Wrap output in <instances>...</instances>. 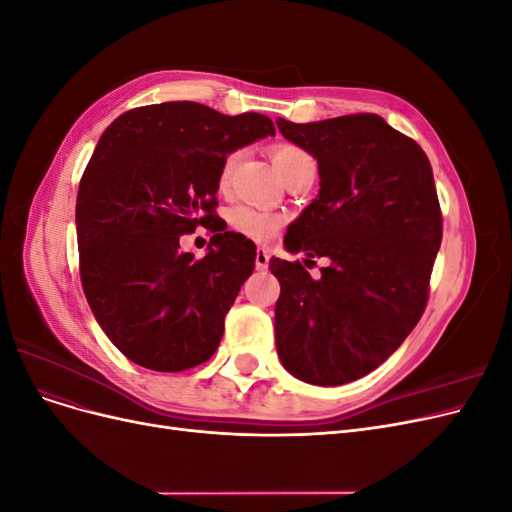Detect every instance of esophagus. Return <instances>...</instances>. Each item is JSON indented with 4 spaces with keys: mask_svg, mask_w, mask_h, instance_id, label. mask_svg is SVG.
Listing matches in <instances>:
<instances>
[{
    "mask_svg": "<svg viewBox=\"0 0 512 512\" xmlns=\"http://www.w3.org/2000/svg\"><path fill=\"white\" fill-rule=\"evenodd\" d=\"M269 252L265 250V247H258L256 250V269L258 271H267V267H269Z\"/></svg>",
    "mask_w": 512,
    "mask_h": 512,
    "instance_id": "34e87169",
    "label": "esophagus"
}]
</instances>
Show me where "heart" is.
I'll return each mask as SVG.
<instances>
[{
	"instance_id": "heart-1",
	"label": "heart",
	"mask_w": 512,
	"mask_h": 512,
	"mask_svg": "<svg viewBox=\"0 0 512 512\" xmlns=\"http://www.w3.org/2000/svg\"><path fill=\"white\" fill-rule=\"evenodd\" d=\"M239 162H241L239 149L226 153V158L222 160V166H220V177H218L222 190L230 188ZM273 162H275V168L280 170L284 181L294 173H299V170L305 166H316L314 158L309 156L303 147L292 145V143H277L273 147ZM228 222L232 228L243 232L245 237L256 239V241H271L277 232H280L284 218L282 215L271 213L267 209H258L252 205H235L228 211Z\"/></svg>"
}]
</instances>
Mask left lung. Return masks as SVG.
Returning a JSON list of instances; mask_svg holds the SVG:
<instances>
[{"label": "left lung", "instance_id": "obj_1", "mask_svg": "<svg viewBox=\"0 0 512 512\" xmlns=\"http://www.w3.org/2000/svg\"><path fill=\"white\" fill-rule=\"evenodd\" d=\"M275 123L312 153L320 175L318 196L284 243L329 260L314 280L299 260L271 258L282 286L277 354L303 382L346 384L389 359L425 312L442 243L431 164L418 143L374 113Z\"/></svg>", "mask_w": 512, "mask_h": 512}]
</instances>
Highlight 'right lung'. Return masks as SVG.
I'll return each instance as SVG.
<instances>
[{
  "label": "right lung",
  "instance_id": "1",
  "mask_svg": "<svg viewBox=\"0 0 512 512\" xmlns=\"http://www.w3.org/2000/svg\"><path fill=\"white\" fill-rule=\"evenodd\" d=\"M273 134L265 115L162 102L119 115L100 136L76 196L81 284L132 363L183 371L218 348L256 245L215 232L198 260L179 252V239L215 218L226 153Z\"/></svg>",
  "mask_w": 512,
  "mask_h": 512
}]
</instances>
